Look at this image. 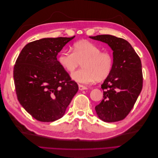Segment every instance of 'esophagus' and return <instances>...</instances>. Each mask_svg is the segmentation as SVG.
I'll use <instances>...</instances> for the list:
<instances>
[{
    "instance_id": "obj_1",
    "label": "esophagus",
    "mask_w": 158,
    "mask_h": 158,
    "mask_svg": "<svg viewBox=\"0 0 158 158\" xmlns=\"http://www.w3.org/2000/svg\"><path fill=\"white\" fill-rule=\"evenodd\" d=\"M79 89L80 90H84V89H87L88 88L86 86H84V85H81V84H79Z\"/></svg>"
}]
</instances>
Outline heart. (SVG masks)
<instances>
[{
    "instance_id": "obj_1",
    "label": "heart",
    "mask_w": 158,
    "mask_h": 158,
    "mask_svg": "<svg viewBox=\"0 0 158 158\" xmlns=\"http://www.w3.org/2000/svg\"><path fill=\"white\" fill-rule=\"evenodd\" d=\"M73 52L62 51L58 57L61 67L72 73L82 63V68L72 74L78 82L88 84L97 80L101 82L111 74L114 65V58L109 51L101 49L88 41L76 42Z\"/></svg>"
}]
</instances>
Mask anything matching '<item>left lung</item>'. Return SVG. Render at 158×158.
Masks as SVG:
<instances>
[{"label":"left lung","instance_id":"left-lung-1","mask_svg":"<svg viewBox=\"0 0 158 158\" xmlns=\"http://www.w3.org/2000/svg\"><path fill=\"white\" fill-rule=\"evenodd\" d=\"M89 37L107 44L113 51L114 58L111 73L102 85L103 99L95 109L105 122L121 121L131 112L142 89L140 59L131 45L123 38L110 35Z\"/></svg>","mask_w":158,"mask_h":158}]
</instances>
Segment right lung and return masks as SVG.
Returning a JSON list of instances; mask_svg holds the SVG:
<instances>
[{
  "label": "right lung",
  "instance_id": "1",
  "mask_svg": "<svg viewBox=\"0 0 158 158\" xmlns=\"http://www.w3.org/2000/svg\"><path fill=\"white\" fill-rule=\"evenodd\" d=\"M72 37L44 38L27 44L14 67L17 98L36 120L52 122L64 115L78 85L56 56Z\"/></svg>",
  "mask_w": 158,
  "mask_h": 158
}]
</instances>
